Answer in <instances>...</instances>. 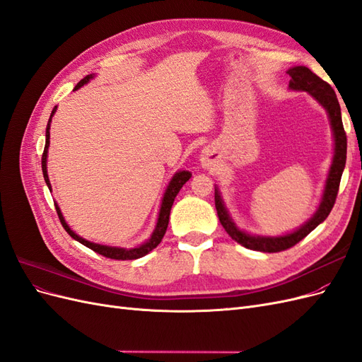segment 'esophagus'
Instances as JSON below:
<instances>
[{"instance_id": "34e87169", "label": "esophagus", "mask_w": 362, "mask_h": 362, "mask_svg": "<svg viewBox=\"0 0 362 362\" xmlns=\"http://www.w3.org/2000/svg\"><path fill=\"white\" fill-rule=\"evenodd\" d=\"M214 163V152L210 148H205L202 149V154H201V164L202 168L210 169Z\"/></svg>"}]
</instances>
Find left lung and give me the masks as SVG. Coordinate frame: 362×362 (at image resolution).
<instances>
[{
    "label": "left lung",
    "instance_id": "1",
    "mask_svg": "<svg viewBox=\"0 0 362 362\" xmlns=\"http://www.w3.org/2000/svg\"><path fill=\"white\" fill-rule=\"evenodd\" d=\"M287 74L291 76L288 83V87L291 90L298 92H306L310 93L314 100L319 103L327 113L329 117V124L334 136V157L332 164L329 168V173H327V178L325 182V190L322 194V201L317 211L313 214L311 218H308L302 226L294 229L293 233L284 234V235H257V234H249L243 229H240L235 222L233 221L231 214H229L228 208L223 202V198L221 194V190L216 185L214 187V204L218 221H221L225 231L229 234L233 240L242 246L258 250V252H281L286 250L296 243H299L308 235L313 229L319 226L325 218L329 216L332 206L337 199V193L339 189V181H341V175L346 166V152H347V139L343 128V120H341V108H339L337 95L332 87L323 81L320 76H317L311 69L306 66H294L287 71Z\"/></svg>",
    "mask_w": 362,
    "mask_h": 362
}]
</instances>
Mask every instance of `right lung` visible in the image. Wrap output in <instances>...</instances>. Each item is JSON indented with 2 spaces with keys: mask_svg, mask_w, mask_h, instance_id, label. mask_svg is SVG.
Listing matches in <instances>:
<instances>
[{
  "mask_svg": "<svg viewBox=\"0 0 362 362\" xmlns=\"http://www.w3.org/2000/svg\"><path fill=\"white\" fill-rule=\"evenodd\" d=\"M95 76V74H90L84 76V78L75 86V89H80L81 86L89 83L92 78ZM57 107L52 108L51 112V116H49V120H48V125H47V134H45V149H43V156H42V172H43V178H45V182L48 185V189L51 190V182H49V178H48V170H47V158H48V148H49V128H51V119L54 116V113H56ZM192 178V173L189 170H178L177 173L173 175L170 182L168 184V189L166 192H164L163 194V199H161V206H160V213H158V218H157V225H156V229L152 231L151 237L146 240L145 243H141L140 246H136V247H131V249H127V247H116V246H105V245H98V243H93V242H89V240H86L83 237H80L78 234H75L72 229L69 228V225L66 223V221H64V217L60 211L59 205L56 204V210H57V214H59V218L60 222L63 225V228L66 229V233L74 238L76 240V242H80L81 245H84L86 247H89L92 250H95L96 254L100 255H104L105 258H112V259H137L140 257H145L146 254H149V252L152 249H156L161 238L164 237V234H166V229H168V225H169V216H170V208L173 205V201L175 198H177L178 192L181 190L182 185L187 182L189 180Z\"/></svg>",
  "mask_w": 362,
  "mask_h": 362,
  "instance_id": "add662e5",
  "label": "right lung"
}]
</instances>
